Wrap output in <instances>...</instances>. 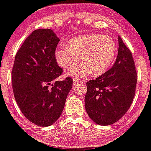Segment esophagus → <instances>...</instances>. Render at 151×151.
Segmentation results:
<instances>
[{"mask_svg":"<svg viewBox=\"0 0 151 151\" xmlns=\"http://www.w3.org/2000/svg\"><path fill=\"white\" fill-rule=\"evenodd\" d=\"M81 82H84V81H80V80H78V79H73V84L74 86H76L77 85H78V84H79V83Z\"/></svg>","mask_w":151,"mask_h":151,"instance_id":"obj_1","label":"esophagus"}]
</instances>
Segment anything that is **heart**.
<instances>
[{
	"mask_svg": "<svg viewBox=\"0 0 151 151\" xmlns=\"http://www.w3.org/2000/svg\"><path fill=\"white\" fill-rule=\"evenodd\" d=\"M116 42L108 35L90 34L75 37L67 46L58 47L55 58L62 68L70 70L79 61L77 67L66 74L77 79L93 74L101 76L109 70L116 55Z\"/></svg>",
	"mask_w": 151,
	"mask_h": 151,
	"instance_id": "b5f03b06",
	"label": "heart"
}]
</instances>
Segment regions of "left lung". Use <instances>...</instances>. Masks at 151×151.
I'll return each instance as SVG.
<instances>
[{"label":"left lung","instance_id":"1","mask_svg":"<svg viewBox=\"0 0 151 151\" xmlns=\"http://www.w3.org/2000/svg\"><path fill=\"white\" fill-rule=\"evenodd\" d=\"M137 74L132 53L119 37V50L113 67L86 83L84 97L86 112L93 122L111 125L131 106L136 91Z\"/></svg>","mask_w":151,"mask_h":151}]
</instances>
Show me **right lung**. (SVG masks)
Listing matches in <instances>:
<instances>
[{
	"instance_id": "1",
	"label": "right lung",
	"mask_w": 151,
	"mask_h": 151,
	"mask_svg": "<svg viewBox=\"0 0 151 151\" xmlns=\"http://www.w3.org/2000/svg\"><path fill=\"white\" fill-rule=\"evenodd\" d=\"M59 42L51 29L34 30L17 52L12 70L13 90L19 108L26 119L41 127L51 126L60 118L72 87L70 77L55 81L62 73L55 58ZM53 81L55 85L51 84Z\"/></svg>"
}]
</instances>
